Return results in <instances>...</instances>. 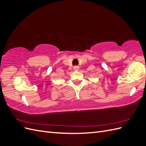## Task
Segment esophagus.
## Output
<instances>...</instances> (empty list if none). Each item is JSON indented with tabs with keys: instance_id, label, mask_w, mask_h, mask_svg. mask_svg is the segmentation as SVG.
<instances>
[{
	"instance_id": "1",
	"label": "esophagus",
	"mask_w": 146,
	"mask_h": 146,
	"mask_svg": "<svg viewBox=\"0 0 146 146\" xmlns=\"http://www.w3.org/2000/svg\"><path fill=\"white\" fill-rule=\"evenodd\" d=\"M73 68H74V69L75 70H78L79 67H78V66H74Z\"/></svg>"
}]
</instances>
